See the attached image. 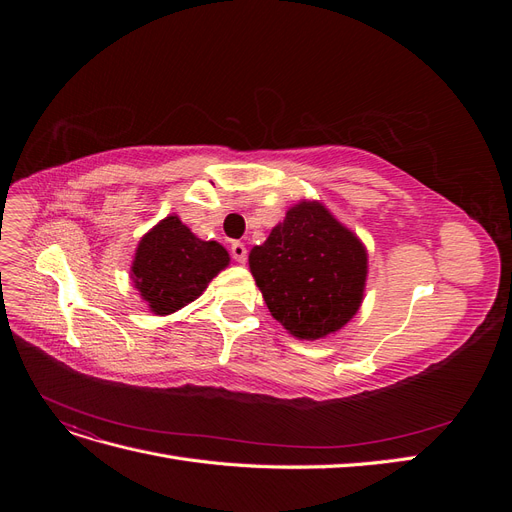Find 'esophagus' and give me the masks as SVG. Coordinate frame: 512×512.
Returning a JSON list of instances; mask_svg holds the SVG:
<instances>
[{
	"label": "esophagus",
	"mask_w": 512,
	"mask_h": 512,
	"mask_svg": "<svg viewBox=\"0 0 512 512\" xmlns=\"http://www.w3.org/2000/svg\"><path fill=\"white\" fill-rule=\"evenodd\" d=\"M230 254H232V258H235L237 262H241V265H243V262L247 260V247L241 241H235V243L230 245Z\"/></svg>",
	"instance_id": "esophagus-1"
}]
</instances>
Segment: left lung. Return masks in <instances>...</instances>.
<instances>
[{
  "label": "left lung",
  "mask_w": 512,
  "mask_h": 512,
  "mask_svg": "<svg viewBox=\"0 0 512 512\" xmlns=\"http://www.w3.org/2000/svg\"><path fill=\"white\" fill-rule=\"evenodd\" d=\"M250 271L271 316L297 339H324L359 312L367 247L320 200H299L250 252Z\"/></svg>",
  "instance_id": "obj_1"
}]
</instances>
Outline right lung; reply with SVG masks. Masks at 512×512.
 <instances>
[{
	"instance_id": "right-lung-1",
	"label": "right lung",
	"mask_w": 512,
	"mask_h": 512,
	"mask_svg": "<svg viewBox=\"0 0 512 512\" xmlns=\"http://www.w3.org/2000/svg\"><path fill=\"white\" fill-rule=\"evenodd\" d=\"M228 265L224 245L198 239L179 215L170 213L138 241L130 277L149 312L168 316L198 299Z\"/></svg>"
}]
</instances>
